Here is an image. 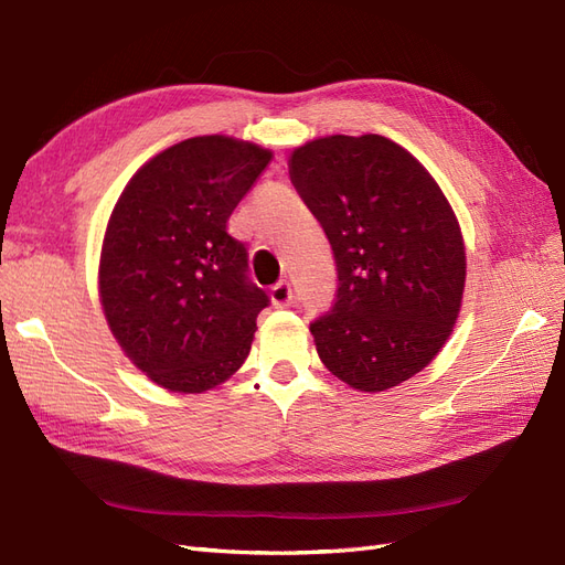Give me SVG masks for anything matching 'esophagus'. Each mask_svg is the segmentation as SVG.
<instances>
[{
  "mask_svg": "<svg viewBox=\"0 0 565 565\" xmlns=\"http://www.w3.org/2000/svg\"><path fill=\"white\" fill-rule=\"evenodd\" d=\"M270 301L273 306H278V309H285V306H292L295 303V295H292V285L287 280H280L278 285L270 287Z\"/></svg>",
  "mask_w": 565,
  "mask_h": 565,
  "instance_id": "obj_1",
  "label": "esophagus"
}]
</instances>
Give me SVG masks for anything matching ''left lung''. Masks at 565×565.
I'll return each mask as SVG.
<instances>
[{
    "instance_id": "left-lung-1",
    "label": "left lung",
    "mask_w": 565,
    "mask_h": 565,
    "mask_svg": "<svg viewBox=\"0 0 565 565\" xmlns=\"http://www.w3.org/2000/svg\"><path fill=\"white\" fill-rule=\"evenodd\" d=\"M289 179L320 221L337 299L311 322L322 365L358 391L398 386L446 344L467 254L434 177L380 134L324 136L289 156Z\"/></svg>"
}]
</instances>
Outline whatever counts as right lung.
Masks as SVG:
<instances>
[{
    "mask_svg": "<svg viewBox=\"0 0 565 565\" xmlns=\"http://www.w3.org/2000/svg\"><path fill=\"white\" fill-rule=\"evenodd\" d=\"M270 158L233 136H193L148 160L115 204L100 306L129 361L167 391H210L249 355L268 295L226 224Z\"/></svg>",
    "mask_w": 565,
    "mask_h": 565,
    "instance_id": "add662e5",
    "label": "right lung"
}]
</instances>
